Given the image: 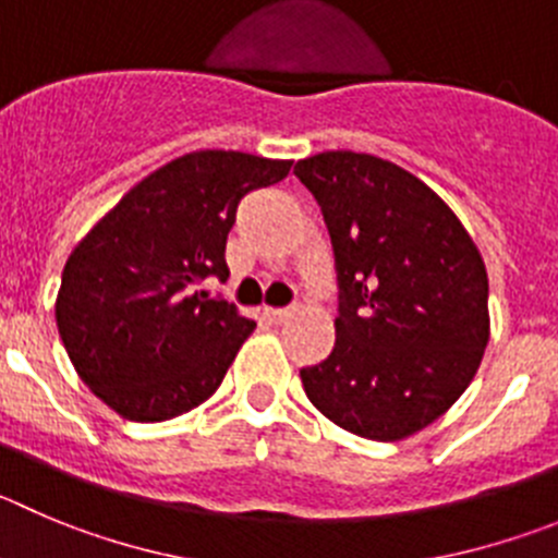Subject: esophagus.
I'll return each instance as SVG.
<instances>
[{
  "label": "esophagus",
  "instance_id": "esophagus-1",
  "mask_svg": "<svg viewBox=\"0 0 558 558\" xmlns=\"http://www.w3.org/2000/svg\"><path fill=\"white\" fill-rule=\"evenodd\" d=\"M267 316L269 322H275V325H283V322L291 316V308H267Z\"/></svg>",
  "mask_w": 558,
  "mask_h": 558
}]
</instances>
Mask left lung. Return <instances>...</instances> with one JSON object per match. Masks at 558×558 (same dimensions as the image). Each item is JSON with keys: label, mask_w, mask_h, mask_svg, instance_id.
I'll list each match as a JSON object with an SVG mask.
<instances>
[{"label": "left lung", "mask_w": 558, "mask_h": 558, "mask_svg": "<svg viewBox=\"0 0 558 558\" xmlns=\"http://www.w3.org/2000/svg\"><path fill=\"white\" fill-rule=\"evenodd\" d=\"M336 255V347L300 372L352 435L402 440L471 385L490 341L487 269L457 215L393 161L325 150L294 165Z\"/></svg>", "instance_id": "obj_1"}]
</instances>
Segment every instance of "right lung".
<instances>
[{"label": "right lung", "mask_w": 558, "mask_h": 558, "mask_svg": "<svg viewBox=\"0 0 558 558\" xmlns=\"http://www.w3.org/2000/svg\"><path fill=\"white\" fill-rule=\"evenodd\" d=\"M289 170L242 150L184 154L132 186L68 255L57 330L82 383L114 413L168 421L220 388L255 322L195 286L228 278L239 201Z\"/></svg>", "instance_id": "add662e5"}]
</instances>
